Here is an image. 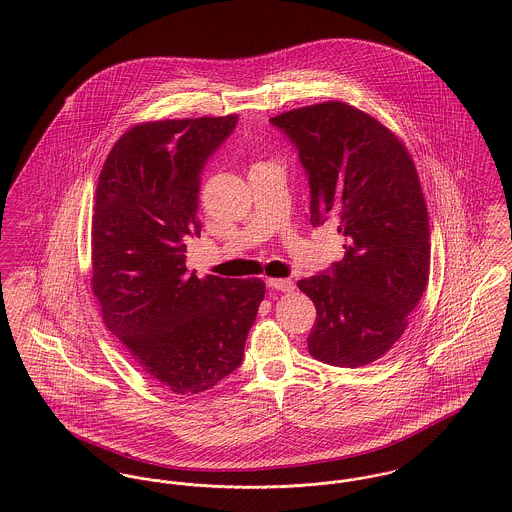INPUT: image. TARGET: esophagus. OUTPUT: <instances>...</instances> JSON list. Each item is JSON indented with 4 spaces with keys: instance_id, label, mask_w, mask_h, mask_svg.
<instances>
[{
    "instance_id": "esophagus-1",
    "label": "esophagus",
    "mask_w": 512,
    "mask_h": 512,
    "mask_svg": "<svg viewBox=\"0 0 512 512\" xmlns=\"http://www.w3.org/2000/svg\"><path fill=\"white\" fill-rule=\"evenodd\" d=\"M266 284H268V288H272V290H278V292H293L295 290V284H293L292 280H276V278H270V280H266Z\"/></svg>"
}]
</instances>
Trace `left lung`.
Here are the masks:
<instances>
[{"label":"left lung","instance_id":"8db88e82","mask_svg":"<svg viewBox=\"0 0 512 512\" xmlns=\"http://www.w3.org/2000/svg\"><path fill=\"white\" fill-rule=\"evenodd\" d=\"M305 169L311 224L333 220L345 258L297 286L317 309L309 355L357 368L404 333L430 278V217L414 161L372 116L323 102L270 120Z\"/></svg>","mask_w":512,"mask_h":512}]
</instances>
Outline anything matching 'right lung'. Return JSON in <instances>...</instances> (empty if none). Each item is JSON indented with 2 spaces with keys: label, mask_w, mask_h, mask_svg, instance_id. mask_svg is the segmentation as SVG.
Here are the masks:
<instances>
[{
  "label": "right lung",
  "mask_w": 512,
  "mask_h": 512,
  "mask_svg": "<svg viewBox=\"0 0 512 512\" xmlns=\"http://www.w3.org/2000/svg\"><path fill=\"white\" fill-rule=\"evenodd\" d=\"M236 114L147 122L126 132L98 177L92 290L102 319L159 386L199 394L236 370L264 299L262 280L187 272L201 236L199 187Z\"/></svg>",
  "instance_id": "add662e5"
}]
</instances>
